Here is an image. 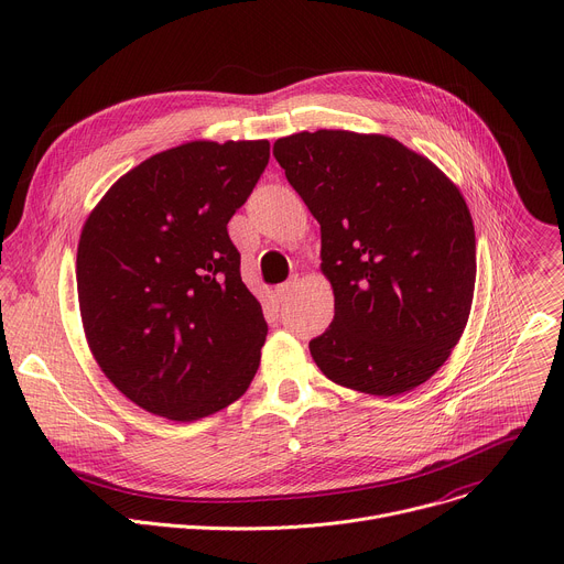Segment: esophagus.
Instances as JSON below:
<instances>
[{
    "instance_id": "34e87169",
    "label": "esophagus",
    "mask_w": 564,
    "mask_h": 564,
    "mask_svg": "<svg viewBox=\"0 0 564 564\" xmlns=\"http://www.w3.org/2000/svg\"><path fill=\"white\" fill-rule=\"evenodd\" d=\"M296 288H299V281H296V279H294V281H290V283L279 285V288H276V299H279L281 303H285V301L296 292Z\"/></svg>"
}]
</instances>
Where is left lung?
I'll return each instance as SVG.
<instances>
[{
    "instance_id": "left-lung-1",
    "label": "left lung",
    "mask_w": 564,
    "mask_h": 564,
    "mask_svg": "<svg viewBox=\"0 0 564 564\" xmlns=\"http://www.w3.org/2000/svg\"><path fill=\"white\" fill-rule=\"evenodd\" d=\"M288 183L321 225L335 318L310 341L330 381L394 397L451 357L475 292V229L459 187L383 133L301 131L274 142Z\"/></svg>"
}]
</instances>
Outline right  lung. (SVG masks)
<instances>
[{
  "label": "right lung",
  "instance_id": "add662e5",
  "mask_svg": "<svg viewBox=\"0 0 564 564\" xmlns=\"http://www.w3.org/2000/svg\"><path fill=\"white\" fill-rule=\"evenodd\" d=\"M268 140H192L120 176L85 220L77 301L94 359L135 406L209 417L250 388L268 324L227 234Z\"/></svg>",
  "mask_w": 564,
  "mask_h": 564
}]
</instances>
